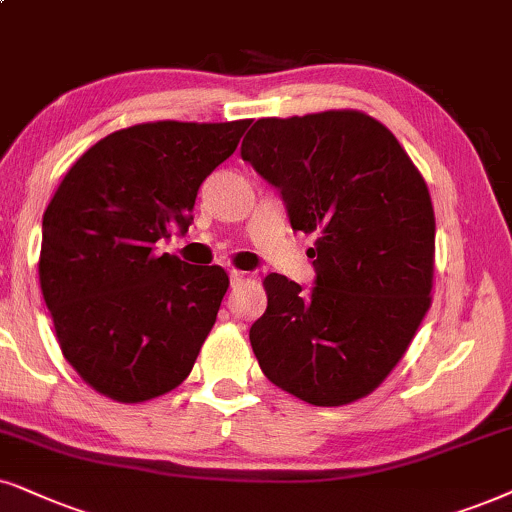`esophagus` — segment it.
I'll return each mask as SVG.
<instances>
[{"instance_id":"34e87169","label":"esophagus","mask_w":512,"mask_h":512,"mask_svg":"<svg viewBox=\"0 0 512 512\" xmlns=\"http://www.w3.org/2000/svg\"><path fill=\"white\" fill-rule=\"evenodd\" d=\"M229 278H231V286H238V283H243L245 278H248V274H245V271H241V269H231Z\"/></svg>"}]
</instances>
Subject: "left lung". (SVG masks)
<instances>
[{
  "label": "left lung",
  "instance_id": "left-lung-1",
  "mask_svg": "<svg viewBox=\"0 0 512 512\" xmlns=\"http://www.w3.org/2000/svg\"><path fill=\"white\" fill-rule=\"evenodd\" d=\"M241 155L316 234V286L264 278L250 328L262 373L314 406L364 399L392 373L432 304L435 210L397 137L361 111L257 120Z\"/></svg>",
  "mask_w": 512,
  "mask_h": 512
}]
</instances>
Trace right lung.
I'll list each match as a JSON object with an SVG mask.
<instances>
[{
	"label": "right lung",
	"mask_w": 512,
	"mask_h": 512,
	"mask_svg": "<svg viewBox=\"0 0 512 512\" xmlns=\"http://www.w3.org/2000/svg\"><path fill=\"white\" fill-rule=\"evenodd\" d=\"M250 120H158L118 129L77 158L42 219L40 286L63 357L122 404L189 378L229 274L158 252L189 229L198 186Z\"/></svg>",
	"instance_id": "obj_1"
}]
</instances>
